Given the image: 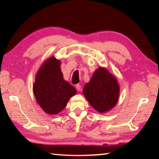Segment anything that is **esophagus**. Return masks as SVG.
Returning <instances> with one entry per match:
<instances>
[{
  "label": "esophagus",
  "mask_w": 159,
  "mask_h": 159,
  "mask_svg": "<svg viewBox=\"0 0 159 159\" xmlns=\"http://www.w3.org/2000/svg\"><path fill=\"white\" fill-rule=\"evenodd\" d=\"M76 88L78 91H80V90H81V86H80V84H77L76 85Z\"/></svg>",
  "instance_id": "34e87169"
}]
</instances>
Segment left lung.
<instances>
[{
    "label": "left lung",
    "mask_w": 159,
    "mask_h": 159,
    "mask_svg": "<svg viewBox=\"0 0 159 159\" xmlns=\"http://www.w3.org/2000/svg\"><path fill=\"white\" fill-rule=\"evenodd\" d=\"M90 105L99 113L109 111L116 104L119 86L116 78L107 69L99 68L83 90Z\"/></svg>",
    "instance_id": "1"
}]
</instances>
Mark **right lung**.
<instances>
[{"label":"right lung","mask_w":159,"mask_h":159,"mask_svg":"<svg viewBox=\"0 0 159 159\" xmlns=\"http://www.w3.org/2000/svg\"><path fill=\"white\" fill-rule=\"evenodd\" d=\"M60 61L52 57L43 64L36 76L34 93L45 112L57 114L65 108L69 99L76 93L73 86L64 80Z\"/></svg>","instance_id":"1"}]
</instances>
